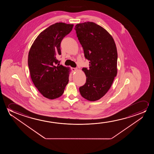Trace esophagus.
<instances>
[{
  "instance_id": "obj_1",
  "label": "esophagus",
  "mask_w": 154,
  "mask_h": 154,
  "mask_svg": "<svg viewBox=\"0 0 154 154\" xmlns=\"http://www.w3.org/2000/svg\"><path fill=\"white\" fill-rule=\"evenodd\" d=\"M72 72H75L77 70V68H72Z\"/></svg>"
}]
</instances>
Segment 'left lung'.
<instances>
[{
  "label": "left lung",
  "mask_w": 154,
  "mask_h": 154,
  "mask_svg": "<svg viewBox=\"0 0 154 154\" xmlns=\"http://www.w3.org/2000/svg\"><path fill=\"white\" fill-rule=\"evenodd\" d=\"M75 29L85 57L89 60V69H82L86 82L79 91L87 100L96 101L107 93L117 75L116 44L106 30L93 22L78 23Z\"/></svg>",
  "instance_id": "left-lung-1"
}]
</instances>
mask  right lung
Instances as JSON below:
<instances>
[{
	"label": "right lung",
	"mask_w": 154,
	"mask_h": 154,
	"mask_svg": "<svg viewBox=\"0 0 154 154\" xmlns=\"http://www.w3.org/2000/svg\"><path fill=\"white\" fill-rule=\"evenodd\" d=\"M74 25L57 23L40 33L32 45L28 65L35 86L45 97L57 98L63 93L69 82V69L56 59L61 55L60 43Z\"/></svg>",
	"instance_id": "obj_1"
}]
</instances>
